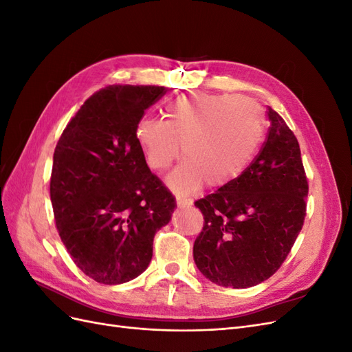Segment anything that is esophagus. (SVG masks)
I'll list each match as a JSON object with an SVG mask.
<instances>
[{
  "label": "esophagus",
  "mask_w": 352,
  "mask_h": 352,
  "mask_svg": "<svg viewBox=\"0 0 352 352\" xmlns=\"http://www.w3.org/2000/svg\"><path fill=\"white\" fill-rule=\"evenodd\" d=\"M192 199L190 198H182V197H176V204L177 207H189L192 206Z\"/></svg>",
  "instance_id": "esophagus-1"
}]
</instances>
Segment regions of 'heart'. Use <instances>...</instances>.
I'll use <instances>...</instances> for the list:
<instances>
[{
    "instance_id": "obj_1",
    "label": "heart",
    "mask_w": 352,
    "mask_h": 352,
    "mask_svg": "<svg viewBox=\"0 0 352 352\" xmlns=\"http://www.w3.org/2000/svg\"><path fill=\"white\" fill-rule=\"evenodd\" d=\"M264 117L254 101L229 95L194 92L170 101L163 120L142 119L135 140L148 166L164 172L180 153L185 160L167 177L179 194L207 182L226 186L248 167L263 140Z\"/></svg>"
}]
</instances>
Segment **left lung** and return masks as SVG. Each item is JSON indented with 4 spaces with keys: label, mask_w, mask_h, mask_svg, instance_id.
Wrapping results in <instances>:
<instances>
[{
    "label": "left lung",
    "mask_w": 352,
    "mask_h": 352,
    "mask_svg": "<svg viewBox=\"0 0 352 352\" xmlns=\"http://www.w3.org/2000/svg\"><path fill=\"white\" fill-rule=\"evenodd\" d=\"M260 154L243 173L195 201L204 228L194 261L208 280L251 287L267 280L289 254L305 217L308 182L295 135L272 107Z\"/></svg>",
    "instance_id": "8db88e82"
}]
</instances>
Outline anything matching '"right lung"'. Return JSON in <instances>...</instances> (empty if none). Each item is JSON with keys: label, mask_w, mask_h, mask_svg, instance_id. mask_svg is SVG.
Listing matches in <instances>:
<instances>
[{"label": "right lung", "mask_w": 352, "mask_h": 352, "mask_svg": "<svg viewBox=\"0 0 352 352\" xmlns=\"http://www.w3.org/2000/svg\"><path fill=\"white\" fill-rule=\"evenodd\" d=\"M164 94L142 85L95 92L56 146L50 195L57 230L74 264L98 283L120 285L145 272L154 235L176 208L135 140L145 110Z\"/></svg>", "instance_id": "right-lung-1"}]
</instances>
